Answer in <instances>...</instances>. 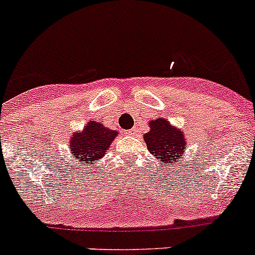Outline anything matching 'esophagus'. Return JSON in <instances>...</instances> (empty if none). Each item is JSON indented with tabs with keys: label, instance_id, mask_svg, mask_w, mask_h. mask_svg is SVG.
<instances>
[{
	"label": "esophagus",
	"instance_id": "obj_1",
	"mask_svg": "<svg viewBox=\"0 0 255 255\" xmlns=\"http://www.w3.org/2000/svg\"><path fill=\"white\" fill-rule=\"evenodd\" d=\"M137 132H138V129L135 127H133L132 129H128V130H126V134L127 135H135L137 134Z\"/></svg>",
	"mask_w": 255,
	"mask_h": 255
}]
</instances>
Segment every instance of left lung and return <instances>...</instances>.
<instances>
[{
	"instance_id": "obj_1",
	"label": "left lung",
	"mask_w": 255,
	"mask_h": 255,
	"mask_svg": "<svg viewBox=\"0 0 255 255\" xmlns=\"http://www.w3.org/2000/svg\"><path fill=\"white\" fill-rule=\"evenodd\" d=\"M149 130L143 135L148 152L157 159V167L162 168V163L180 164L185 154V138L183 129L174 127L172 123L165 118H155L148 123ZM165 169V168H164Z\"/></svg>"
}]
</instances>
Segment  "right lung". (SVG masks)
Here are the masks:
<instances>
[{
  "instance_id": "add662e5",
  "label": "right lung",
  "mask_w": 255,
  "mask_h": 255,
  "mask_svg": "<svg viewBox=\"0 0 255 255\" xmlns=\"http://www.w3.org/2000/svg\"><path fill=\"white\" fill-rule=\"evenodd\" d=\"M117 135V130L105 127L101 122L90 121L83 129L73 132L68 142L70 153L86 172L90 169L100 170L101 159Z\"/></svg>"
}]
</instances>
